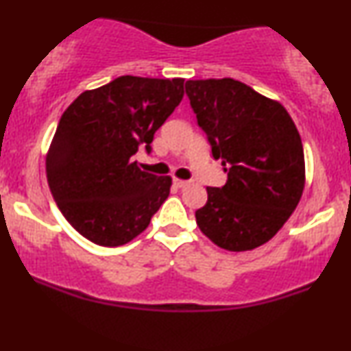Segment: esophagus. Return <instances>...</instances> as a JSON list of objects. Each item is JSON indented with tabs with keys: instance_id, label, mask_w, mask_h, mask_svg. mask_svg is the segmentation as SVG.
<instances>
[{
	"instance_id": "esophagus-1",
	"label": "esophagus",
	"mask_w": 351,
	"mask_h": 351,
	"mask_svg": "<svg viewBox=\"0 0 351 351\" xmlns=\"http://www.w3.org/2000/svg\"><path fill=\"white\" fill-rule=\"evenodd\" d=\"M173 184H175L176 188H183V186H186V184H188V181H184V180H180V178H173Z\"/></svg>"
}]
</instances>
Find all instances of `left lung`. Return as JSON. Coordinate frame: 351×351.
<instances>
[{
	"instance_id": "left-lung-1",
	"label": "left lung",
	"mask_w": 351,
	"mask_h": 351,
	"mask_svg": "<svg viewBox=\"0 0 351 351\" xmlns=\"http://www.w3.org/2000/svg\"><path fill=\"white\" fill-rule=\"evenodd\" d=\"M186 95L228 181L206 188L196 211L201 232L226 251L259 247L277 234L305 186L304 147L277 100L234 80H186Z\"/></svg>"
}]
</instances>
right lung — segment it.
I'll return each instance as SVG.
<instances>
[{
	"instance_id": "right-lung-1",
	"label": "right lung",
	"mask_w": 351,
	"mask_h": 351,
	"mask_svg": "<svg viewBox=\"0 0 351 351\" xmlns=\"http://www.w3.org/2000/svg\"><path fill=\"white\" fill-rule=\"evenodd\" d=\"M184 79L122 75L79 95L60 117L46 175L72 228L94 244L130 243L170 195V176L140 170L153 135L183 99Z\"/></svg>"
}]
</instances>
